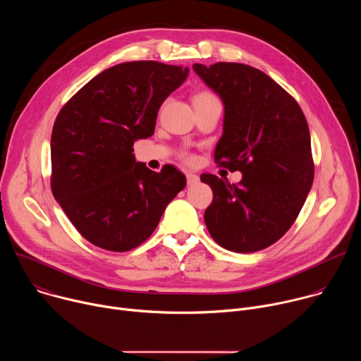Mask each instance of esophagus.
Instances as JSON below:
<instances>
[{
	"mask_svg": "<svg viewBox=\"0 0 361 361\" xmlns=\"http://www.w3.org/2000/svg\"><path fill=\"white\" fill-rule=\"evenodd\" d=\"M198 181H200V178H198L197 174H192V173H188V174H187V183H188V185H194V184H197Z\"/></svg>",
	"mask_w": 361,
	"mask_h": 361,
	"instance_id": "1",
	"label": "esophagus"
}]
</instances>
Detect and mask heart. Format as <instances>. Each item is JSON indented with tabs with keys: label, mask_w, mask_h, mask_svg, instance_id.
Listing matches in <instances>:
<instances>
[{
	"label": "heart",
	"mask_w": 361,
	"mask_h": 361,
	"mask_svg": "<svg viewBox=\"0 0 361 361\" xmlns=\"http://www.w3.org/2000/svg\"><path fill=\"white\" fill-rule=\"evenodd\" d=\"M213 99H219L212 91H207V90H204V91H198L194 97H192V102H194V106L195 104H200V102H207V101H213ZM184 160L185 161H192V156L191 154H184Z\"/></svg>",
	"instance_id": "b5f03b06"
}]
</instances>
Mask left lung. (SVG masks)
<instances>
[{
	"label": "left lung",
	"mask_w": 361,
	"mask_h": 361,
	"mask_svg": "<svg viewBox=\"0 0 361 361\" xmlns=\"http://www.w3.org/2000/svg\"><path fill=\"white\" fill-rule=\"evenodd\" d=\"M224 104L214 161L243 178L230 184L201 174L213 190L204 221L214 241L254 252L280 240L295 221L314 180L310 131L297 101L273 78L238 63L194 64Z\"/></svg>",
	"instance_id": "obj_1"
}]
</instances>
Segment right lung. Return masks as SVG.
I'll use <instances>...</instances> for the list:
<instances>
[{"instance_id":"obj_1","label":"right lung","mask_w":361,"mask_h":361,"mask_svg":"<svg viewBox=\"0 0 361 361\" xmlns=\"http://www.w3.org/2000/svg\"><path fill=\"white\" fill-rule=\"evenodd\" d=\"M188 68L131 61L107 68L60 110L51 134V190L91 244L128 251L159 226L185 176L166 164L160 173L135 161L134 141L156 128L164 99Z\"/></svg>"}]
</instances>
